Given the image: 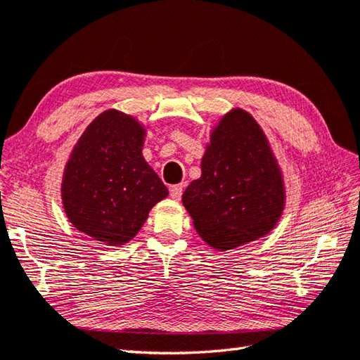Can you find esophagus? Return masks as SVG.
<instances>
[{
  "label": "esophagus",
  "mask_w": 360,
  "mask_h": 360,
  "mask_svg": "<svg viewBox=\"0 0 360 360\" xmlns=\"http://www.w3.org/2000/svg\"><path fill=\"white\" fill-rule=\"evenodd\" d=\"M182 190H184V186L182 184H178V186H172V188H170V196L173 200H181V196H182Z\"/></svg>",
  "instance_id": "obj_1"
}]
</instances>
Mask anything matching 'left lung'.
<instances>
[{
  "mask_svg": "<svg viewBox=\"0 0 360 360\" xmlns=\"http://www.w3.org/2000/svg\"><path fill=\"white\" fill-rule=\"evenodd\" d=\"M182 204L215 250H234L276 226L285 206L283 173L248 112L232 109L218 122L201 159V178L190 182Z\"/></svg>",
  "mask_w": 360,
  "mask_h": 360,
  "instance_id": "8db88e82",
  "label": "left lung"
}]
</instances>
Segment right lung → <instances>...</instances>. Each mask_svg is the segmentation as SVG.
<instances>
[{"mask_svg":"<svg viewBox=\"0 0 360 360\" xmlns=\"http://www.w3.org/2000/svg\"><path fill=\"white\" fill-rule=\"evenodd\" d=\"M145 128L109 109L75 145L62 178V202L70 223L94 240L120 246L136 237L168 188L142 156Z\"/></svg>","mask_w":360,"mask_h":360,"instance_id":"1","label":"right lung"}]
</instances>
